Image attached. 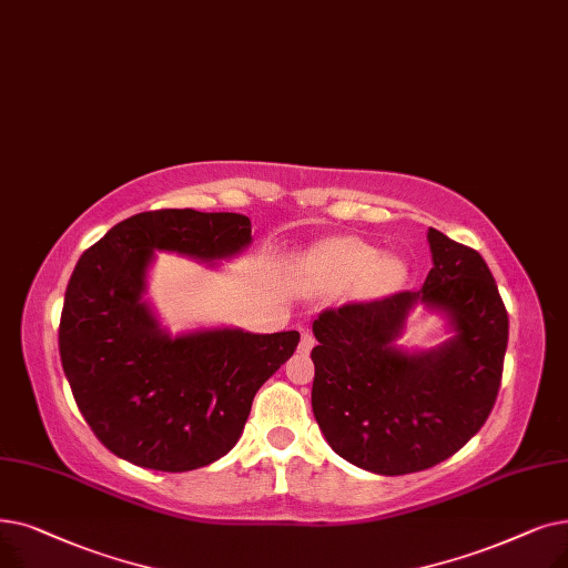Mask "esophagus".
Returning a JSON list of instances; mask_svg holds the SVG:
<instances>
[{
    "label": "esophagus",
    "mask_w": 568,
    "mask_h": 568,
    "mask_svg": "<svg viewBox=\"0 0 568 568\" xmlns=\"http://www.w3.org/2000/svg\"><path fill=\"white\" fill-rule=\"evenodd\" d=\"M313 343H315L313 334H311L308 329H302V353H311V348H313Z\"/></svg>",
    "instance_id": "esophagus-1"
}]
</instances>
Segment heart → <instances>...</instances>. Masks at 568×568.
<instances>
[{
  "instance_id": "1",
  "label": "heart",
  "mask_w": 568,
  "mask_h": 568,
  "mask_svg": "<svg viewBox=\"0 0 568 568\" xmlns=\"http://www.w3.org/2000/svg\"><path fill=\"white\" fill-rule=\"evenodd\" d=\"M313 274L338 283H355L364 278L368 292L387 294L406 278V266L399 257H381L378 248L357 239H336L311 251L304 260Z\"/></svg>"
}]
</instances>
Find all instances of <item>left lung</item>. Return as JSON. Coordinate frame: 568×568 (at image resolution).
<instances>
[{
  "label": "left lung",
  "mask_w": 568,
  "mask_h": 568,
  "mask_svg": "<svg viewBox=\"0 0 568 568\" xmlns=\"http://www.w3.org/2000/svg\"><path fill=\"white\" fill-rule=\"evenodd\" d=\"M425 285L374 302L327 308L313 323V415L336 455L364 471L404 476L453 457L497 402L508 313L485 260L438 230L427 232ZM423 303L456 336L408 354L393 345Z\"/></svg>",
  "instance_id": "left-lung-1"
}]
</instances>
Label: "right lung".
Here are the masks:
<instances>
[{"instance_id": "obj_1", "label": "right lung", "mask_w": 568, "mask_h": 568, "mask_svg": "<svg viewBox=\"0 0 568 568\" xmlns=\"http://www.w3.org/2000/svg\"><path fill=\"white\" fill-rule=\"evenodd\" d=\"M241 213H136L88 248L64 292L60 359L73 399L104 446L155 471L227 455L257 389L297 351L300 332L236 327L171 336L143 300L155 251L213 264L251 245Z\"/></svg>"}]
</instances>
